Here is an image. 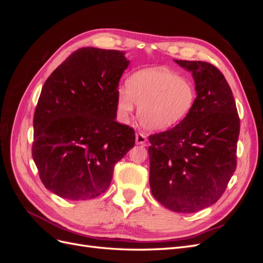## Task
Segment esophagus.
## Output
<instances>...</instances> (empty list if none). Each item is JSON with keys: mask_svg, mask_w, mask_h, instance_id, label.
Segmentation results:
<instances>
[{"mask_svg": "<svg viewBox=\"0 0 263 263\" xmlns=\"http://www.w3.org/2000/svg\"><path fill=\"white\" fill-rule=\"evenodd\" d=\"M136 142L138 145H146V142H147V137L145 136L144 134H141V133H138V134H136Z\"/></svg>", "mask_w": 263, "mask_h": 263, "instance_id": "1", "label": "esophagus"}]
</instances>
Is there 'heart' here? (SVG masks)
<instances>
[{
	"label": "heart",
	"instance_id": "b5f03b06",
	"mask_svg": "<svg viewBox=\"0 0 263 263\" xmlns=\"http://www.w3.org/2000/svg\"><path fill=\"white\" fill-rule=\"evenodd\" d=\"M196 90L185 78L162 68L134 73L126 91L117 94V112L124 121L138 105V119L149 130H164L182 122L194 107Z\"/></svg>",
	"mask_w": 263,
	"mask_h": 263
}]
</instances>
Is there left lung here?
<instances>
[{
    "mask_svg": "<svg viewBox=\"0 0 263 263\" xmlns=\"http://www.w3.org/2000/svg\"><path fill=\"white\" fill-rule=\"evenodd\" d=\"M174 61L192 71L197 97L181 123L149 136V183L164 208L195 213L216 203L233 177L240 119L232 89L216 67Z\"/></svg>",
    "mask_w": 263,
    "mask_h": 263,
    "instance_id": "1",
    "label": "left lung"
}]
</instances>
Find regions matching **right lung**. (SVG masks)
Instances as JSON below:
<instances>
[{"label":"right lung","instance_id":"right-lung-1","mask_svg":"<svg viewBox=\"0 0 263 263\" xmlns=\"http://www.w3.org/2000/svg\"><path fill=\"white\" fill-rule=\"evenodd\" d=\"M124 52L84 47L47 79L34 115L31 155L43 184L60 197L104 193L116 162L135 146V130L115 121Z\"/></svg>","mask_w":263,"mask_h":263}]
</instances>
